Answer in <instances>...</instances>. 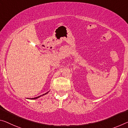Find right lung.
Here are the masks:
<instances>
[{
	"instance_id": "obj_1",
	"label": "right lung",
	"mask_w": 128,
	"mask_h": 128,
	"mask_svg": "<svg viewBox=\"0 0 128 128\" xmlns=\"http://www.w3.org/2000/svg\"><path fill=\"white\" fill-rule=\"evenodd\" d=\"M48 93V92H47ZM46 93H45V94H42V95H44V94H46ZM40 96H42V95L41 96H38V97H35V98H31V99H36V98H38V97H40Z\"/></svg>"
}]
</instances>
